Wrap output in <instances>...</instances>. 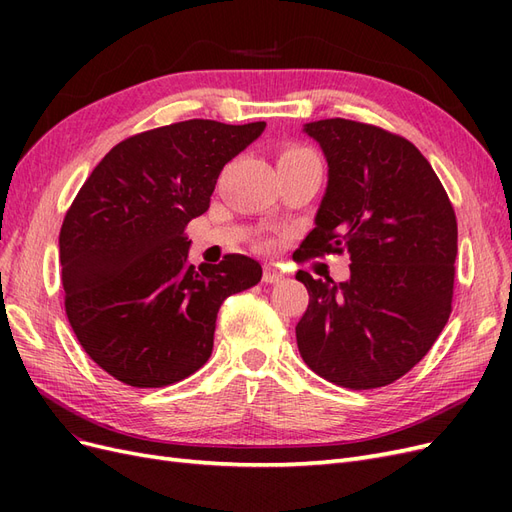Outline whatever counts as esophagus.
Segmentation results:
<instances>
[{
  "label": "esophagus",
  "instance_id": "esophagus-1",
  "mask_svg": "<svg viewBox=\"0 0 512 512\" xmlns=\"http://www.w3.org/2000/svg\"><path fill=\"white\" fill-rule=\"evenodd\" d=\"M282 280H284V273L277 267L265 265V269H262V282H265V284H277Z\"/></svg>",
  "mask_w": 512,
  "mask_h": 512
}]
</instances>
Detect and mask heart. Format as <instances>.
<instances>
[{
  "mask_svg": "<svg viewBox=\"0 0 512 512\" xmlns=\"http://www.w3.org/2000/svg\"><path fill=\"white\" fill-rule=\"evenodd\" d=\"M305 158H316V153L312 149H307L303 145H288L280 153V162H290V160H305Z\"/></svg>",
  "mask_w": 512,
  "mask_h": 512,
  "instance_id": "obj_1",
  "label": "heart"
}]
</instances>
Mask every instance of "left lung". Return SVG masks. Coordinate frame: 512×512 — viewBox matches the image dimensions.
<instances>
[{
	"instance_id": "1",
	"label": "left lung",
	"mask_w": 512,
	"mask_h": 512,
	"mask_svg": "<svg viewBox=\"0 0 512 512\" xmlns=\"http://www.w3.org/2000/svg\"><path fill=\"white\" fill-rule=\"evenodd\" d=\"M303 130L327 158L329 181L297 260L348 254L350 280L297 273L309 292L299 352L324 380L378 389L408 374L451 316L455 211L404 136L339 117Z\"/></svg>"
}]
</instances>
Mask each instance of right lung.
Instances as JSON below:
<instances>
[{"label": "right lung", "instance_id": "add662e5", "mask_svg": "<svg viewBox=\"0 0 512 512\" xmlns=\"http://www.w3.org/2000/svg\"><path fill=\"white\" fill-rule=\"evenodd\" d=\"M265 126L190 119L134 134L76 194L59 232L66 314L91 361L119 382L160 389L194 374L224 299L260 282L258 262L241 254L190 265L185 226Z\"/></svg>", "mask_w": 512, "mask_h": 512}]
</instances>
